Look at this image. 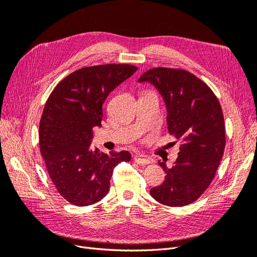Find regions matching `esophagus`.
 Returning <instances> with one entry per match:
<instances>
[{"label":"esophagus","instance_id":"34e87169","mask_svg":"<svg viewBox=\"0 0 257 257\" xmlns=\"http://www.w3.org/2000/svg\"><path fill=\"white\" fill-rule=\"evenodd\" d=\"M134 161H135V163H137V164L141 166H146V165L151 164V160L146 158V157H143V155H135Z\"/></svg>","mask_w":257,"mask_h":257}]
</instances>
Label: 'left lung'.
Returning <instances> with one entry per match:
<instances>
[{
  "label": "left lung",
  "instance_id": "obj_1",
  "mask_svg": "<svg viewBox=\"0 0 257 257\" xmlns=\"http://www.w3.org/2000/svg\"><path fill=\"white\" fill-rule=\"evenodd\" d=\"M138 81L151 82L160 91L169 134L180 142L173 167L159 162L166 176L150 190L151 196L169 207L190 205L208 189L223 158L225 124L219 99L207 83L181 68L154 67Z\"/></svg>",
  "mask_w": 257,
  "mask_h": 257
}]
</instances>
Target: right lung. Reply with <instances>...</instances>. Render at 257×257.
I'll return each mask as SVG.
<instances>
[{"instance_id": "right-lung-1", "label": "right lung", "mask_w": 257, "mask_h": 257, "mask_svg": "<svg viewBox=\"0 0 257 257\" xmlns=\"http://www.w3.org/2000/svg\"><path fill=\"white\" fill-rule=\"evenodd\" d=\"M131 64L88 66L69 74L53 89L40 121V149L52 183L75 206L103 199L113 168L128 162L127 151H92L93 128L102 125L108 94L137 71Z\"/></svg>"}]
</instances>
